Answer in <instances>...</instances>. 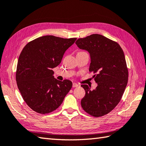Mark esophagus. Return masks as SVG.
Wrapping results in <instances>:
<instances>
[{"instance_id": "1", "label": "esophagus", "mask_w": 146, "mask_h": 146, "mask_svg": "<svg viewBox=\"0 0 146 146\" xmlns=\"http://www.w3.org/2000/svg\"><path fill=\"white\" fill-rule=\"evenodd\" d=\"M78 84L76 83H73V88H76V87H78Z\"/></svg>"}]
</instances>
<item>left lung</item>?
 Listing matches in <instances>:
<instances>
[{
	"label": "left lung",
	"instance_id": "obj_1",
	"mask_svg": "<svg viewBox=\"0 0 146 146\" xmlns=\"http://www.w3.org/2000/svg\"><path fill=\"white\" fill-rule=\"evenodd\" d=\"M75 44L90 54V72L98 84L95 90L81 86L86 95L81 100L83 110L95 117L111 111L121 100L128 81V69L124 53L117 42L99 34L78 38Z\"/></svg>",
	"mask_w": 146,
	"mask_h": 146
}]
</instances>
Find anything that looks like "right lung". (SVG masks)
Segmentation results:
<instances>
[{"instance_id":"add662e5","label":"right lung","mask_w":146,"mask_h":146,"mask_svg":"<svg viewBox=\"0 0 146 146\" xmlns=\"http://www.w3.org/2000/svg\"><path fill=\"white\" fill-rule=\"evenodd\" d=\"M76 40L46 35L30 41L22 50L16 81L24 100L35 112L46 114L55 111L72 88L70 80L54 78L52 70Z\"/></svg>"}]
</instances>
